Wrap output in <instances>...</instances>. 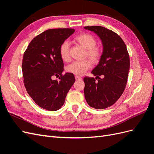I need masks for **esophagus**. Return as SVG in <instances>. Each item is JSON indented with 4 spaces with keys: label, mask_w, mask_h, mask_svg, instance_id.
Wrapping results in <instances>:
<instances>
[{
    "label": "esophagus",
    "mask_w": 154,
    "mask_h": 154,
    "mask_svg": "<svg viewBox=\"0 0 154 154\" xmlns=\"http://www.w3.org/2000/svg\"><path fill=\"white\" fill-rule=\"evenodd\" d=\"M74 77H75V79H76V80H82V77H80V76H77V75H76L75 76H74Z\"/></svg>",
    "instance_id": "esophagus-1"
}]
</instances>
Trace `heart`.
Listing matches in <instances>:
<instances>
[{
    "instance_id": "heart-1",
    "label": "heart",
    "mask_w": 154,
    "mask_h": 154,
    "mask_svg": "<svg viewBox=\"0 0 154 154\" xmlns=\"http://www.w3.org/2000/svg\"><path fill=\"white\" fill-rule=\"evenodd\" d=\"M74 40L86 49L85 57H87L94 63L100 61L103 51L100 47L96 46L97 42L94 36L88 33H82L78 35ZM59 53L60 58L63 61H69L70 47L68 42L64 41L60 45ZM91 66L92 63L89 60L86 59L82 61H74L66 67V71L77 76H82L91 68Z\"/></svg>"
}]
</instances>
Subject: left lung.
I'll list each match as a JSON object with an SVG mask.
<instances>
[{"mask_svg":"<svg viewBox=\"0 0 154 154\" xmlns=\"http://www.w3.org/2000/svg\"><path fill=\"white\" fill-rule=\"evenodd\" d=\"M84 28L98 35L103 46L100 62L92 71L96 78H83L85 97L92 108L104 109L114 104L125 91L130 69L129 54L123 40L115 32L98 26Z\"/></svg>","mask_w":154,"mask_h":154,"instance_id":"obj_1","label":"left lung"}]
</instances>
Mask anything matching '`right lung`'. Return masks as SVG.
<instances>
[{
  "label": "right lung",
  "mask_w": 154,
  "mask_h": 154,
  "mask_svg": "<svg viewBox=\"0 0 154 154\" xmlns=\"http://www.w3.org/2000/svg\"><path fill=\"white\" fill-rule=\"evenodd\" d=\"M74 29H50L32 39L24 53L22 74L26 91L42 108L58 110L64 104L67 92L75 82L74 74H62L63 62L60 46L74 33ZM56 76L60 81H53Z\"/></svg>",
  "instance_id": "add662e5"
}]
</instances>
